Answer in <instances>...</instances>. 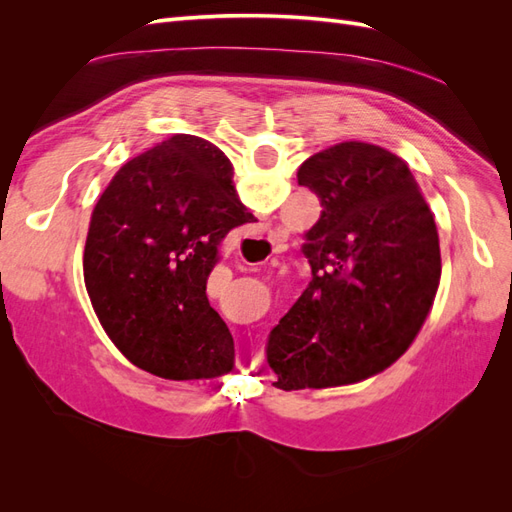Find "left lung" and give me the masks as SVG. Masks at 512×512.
<instances>
[{"mask_svg":"<svg viewBox=\"0 0 512 512\" xmlns=\"http://www.w3.org/2000/svg\"><path fill=\"white\" fill-rule=\"evenodd\" d=\"M299 185L320 198L303 254L312 280L267 339L282 391L365 380L397 361L440 282L436 222L406 162L369 143L307 158Z\"/></svg>","mask_w":512,"mask_h":512,"instance_id":"1","label":"left lung"}]
</instances>
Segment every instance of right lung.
Listing matches in <instances>:
<instances>
[{
  "mask_svg": "<svg viewBox=\"0 0 512 512\" xmlns=\"http://www.w3.org/2000/svg\"><path fill=\"white\" fill-rule=\"evenodd\" d=\"M250 220L230 160L205 138L177 134L119 168L91 215L83 271L130 363L166 380L232 369L235 342L207 280L228 232Z\"/></svg>",
  "mask_w": 512,
  "mask_h": 512,
  "instance_id": "obj_1",
  "label": "right lung"
}]
</instances>
